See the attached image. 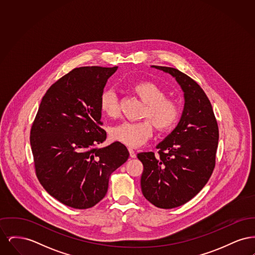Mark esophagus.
Returning a JSON list of instances; mask_svg holds the SVG:
<instances>
[{"instance_id": "34e87169", "label": "esophagus", "mask_w": 255, "mask_h": 255, "mask_svg": "<svg viewBox=\"0 0 255 255\" xmlns=\"http://www.w3.org/2000/svg\"><path fill=\"white\" fill-rule=\"evenodd\" d=\"M129 153H130V157L131 158H135L136 157V154H135V152L133 151V149H132V148H129Z\"/></svg>"}]
</instances>
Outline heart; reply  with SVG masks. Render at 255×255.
Segmentation results:
<instances>
[{"mask_svg":"<svg viewBox=\"0 0 255 255\" xmlns=\"http://www.w3.org/2000/svg\"><path fill=\"white\" fill-rule=\"evenodd\" d=\"M132 90L146 104L143 118L149 119L158 132H166L175 126L180 118V108L175 101L165 98V93L159 86L142 81L134 84ZM99 106L101 112L109 118L120 115L118 98L111 90L101 94ZM152 132L153 127L149 121L124 122L111 130V136L129 147H138L151 136Z\"/></svg>","mask_w":255,"mask_h":255,"instance_id":"b5f03b06","label":"heart"}]
</instances>
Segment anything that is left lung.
Instances as JSON below:
<instances>
[{
    "label": "left lung",
    "mask_w": 255,
    "mask_h": 255,
    "mask_svg": "<svg viewBox=\"0 0 255 255\" xmlns=\"http://www.w3.org/2000/svg\"><path fill=\"white\" fill-rule=\"evenodd\" d=\"M151 67L173 76L184 99L178 125L157 145L158 156L137 154L143 164L142 194L154 206L168 209L190 201L209 180L215 166L218 124L209 99L192 78L174 68Z\"/></svg>",
    "instance_id": "left-lung-1"
}]
</instances>
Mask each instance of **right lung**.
Returning <instances> with one entry per match:
<instances>
[{"instance_id":"1","label":"right lung","mask_w":255,"mask_h":255,"mask_svg":"<svg viewBox=\"0 0 255 255\" xmlns=\"http://www.w3.org/2000/svg\"><path fill=\"white\" fill-rule=\"evenodd\" d=\"M118 67H81L50 86L31 127L37 178L65 206L86 209L107 193L111 174L128 158L126 146L106 147L100 96Z\"/></svg>"}]
</instances>
